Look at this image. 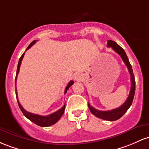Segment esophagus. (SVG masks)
I'll return each mask as SVG.
<instances>
[{
  "label": "esophagus",
  "mask_w": 149,
  "mask_h": 149,
  "mask_svg": "<svg viewBox=\"0 0 149 149\" xmlns=\"http://www.w3.org/2000/svg\"><path fill=\"white\" fill-rule=\"evenodd\" d=\"M74 80H76V81H80V80H81V76L79 74H76L74 76Z\"/></svg>",
  "instance_id": "obj_1"
}]
</instances>
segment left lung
Returning a JSON list of instances; mask_svg holds the SVG:
<instances>
[{
	"instance_id": "left-lung-1",
	"label": "left lung",
	"mask_w": 149,
	"mask_h": 149,
	"mask_svg": "<svg viewBox=\"0 0 149 149\" xmlns=\"http://www.w3.org/2000/svg\"><path fill=\"white\" fill-rule=\"evenodd\" d=\"M107 46L108 47H112V49L120 55L121 58L123 60V61L125 62L126 66H127V68H128L131 76V90L130 92V95H129L128 97H127V100L125 101V103L122 104V105H121L120 107H119L118 108L112 109V110H98V109H95L94 107H92L89 103H88V107H89L91 113L94 114V115L96 116L97 117H98V118L107 121H115L121 118V117L125 114V112L128 110V109L130 108V106L132 105L135 93V78L134 76L132 65L130 64V61H129L128 57H127V54H126L125 50H124L120 46L117 45L115 42L112 40H107Z\"/></svg>"
}]
</instances>
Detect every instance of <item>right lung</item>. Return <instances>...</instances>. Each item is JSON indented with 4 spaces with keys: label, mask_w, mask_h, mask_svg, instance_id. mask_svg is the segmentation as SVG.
Listing matches in <instances>:
<instances>
[{
    "label": "right lung",
    "mask_w": 149,
    "mask_h": 149,
    "mask_svg": "<svg viewBox=\"0 0 149 149\" xmlns=\"http://www.w3.org/2000/svg\"><path fill=\"white\" fill-rule=\"evenodd\" d=\"M36 42H37L36 40L33 41V42H32V43H31L30 45L28 46V47H27L26 51H27V49H29L30 48V47H32V46ZM24 55V53L22 54V55L21 56L20 58H19L18 64H17V74H16V77H15V86H16V81H17V74H18V73H19V67H20L21 63H22V58H23ZM73 84V81H71L69 83H68V85H67V86L66 88V89H65L64 94H66L67 91L68 90V88L71 87V86ZM15 93H16V97H17V102H18L19 107L20 108L21 111H22V112L23 113L24 115L25 116V117H27L28 120L32 121V122H34V123L36 124L37 125L40 126V127H49V126H51V125H54L55 123H56V122H58V120H59V119L61 118V116L63 115V113H64L65 106H66L65 104L63 106V107H61V109H58V110H57L56 112H54V113L49 114V115H47V116H42V115H39V114H33V113H30V112H27V111H26L25 109H24L23 107H22V106L21 105L20 103H19L18 98H17V89H16V88H15Z\"/></svg>",
    "instance_id": "right-lung-1"
}]
</instances>
